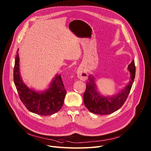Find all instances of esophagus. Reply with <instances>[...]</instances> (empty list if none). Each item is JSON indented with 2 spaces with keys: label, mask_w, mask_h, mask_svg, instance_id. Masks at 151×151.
<instances>
[{
  "label": "esophagus",
  "mask_w": 151,
  "mask_h": 151,
  "mask_svg": "<svg viewBox=\"0 0 151 151\" xmlns=\"http://www.w3.org/2000/svg\"><path fill=\"white\" fill-rule=\"evenodd\" d=\"M77 75L79 79L82 81H86L87 79L88 74L87 72L84 69L83 67H78L77 69Z\"/></svg>",
  "instance_id": "obj_1"
}]
</instances>
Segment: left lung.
Segmentation results:
<instances>
[{
	"instance_id": "obj_1",
	"label": "left lung",
	"mask_w": 151,
	"mask_h": 151,
	"mask_svg": "<svg viewBox=\"0 0 151 151\" xmlns=\"http://www.w3.org/2000/svg\"><path fill=\"white\" fill-rule=\"evenodd\" d=\"M130 72V80L127 86L113 96H104L99 93L96 85L94 77L88 76L86 90L84 94V103L88 110L94 114L106 115L111 114L123 105L131 89L135 75V67L132 61L128 66Z\"/></svg>"
}]
</instances>
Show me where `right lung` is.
<instances>
[{
    "mask_svg": "<svg viewBox=\"0 0 151 151\" xmlns=\"http://www.w3.org/2000/svg\"><path fill=\"white\" fill-rule=\"evenodd\" d=\"M18 52L16 56L13 76L21 101L29 111L38 115L49 116L60 111L66 94L61 75L57 74L49 87L43 91H38L28 87L21 78Z\"/></svg>",
    "mask_w": 151,
    "mask_h": 151,
    "instance_id": "right-lung-1",
    "label": "right lung"
}]
</instances>
